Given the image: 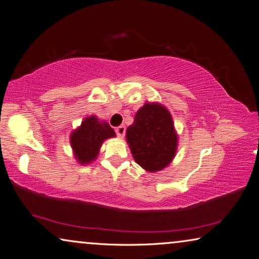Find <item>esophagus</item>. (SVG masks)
<instances>
[{
  "instance_id": "obj_1",
  "label": "esophagus",
  "mask_w": 259,
  "mask_h": 259,
  "mask_svg": "<svg viewBox=\"0 0 259 259\" xmlns=\"http://www.w3.org/2000/svg\"><path fill=\"white\" fill-rule=\"evenodd\" d=\"M114 131H115L116 136H118V137H121V138H122V137H123V136H124V134H125V126H124V125H119V126H116Z\"/></svg>"
}]
</instances>
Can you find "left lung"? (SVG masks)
Masks as SVG:
<instances>
[{
    "instance_id": "8db88e82",
    "label": "left lung",
    "mask_w": 259,
    "mask_h": 259,
    "mask_svg": "<svg viewBox=\"0 0 259 259\" xmlns=\"http://www.w3.org/2000/svg\"><path fill=\"white\" fill-rule=\"evenodd\" d=\"M126 141L135 160L143 168L148 171L165 168L173 160L177 147L168 110L158 103H146L126 129Z\"/></svg>"
}]
</instances>
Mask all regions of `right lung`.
I'll list each match as a JSON object with an SVG mask.
<instances>
[{
	"mask_svg": "<svg viewBox=\"0 0 259 259\" xmlns=\"http://www.w3.org/2000/svg\"><path fill=\"white\" fill-rule=\"evenodd\" d=\"M114 136V130L108 122H100L94 115L86 118L79 128L70 136V145L76 159L82 165L93 161L103 141Z\"/></svg>",
	"mask_w": 259,
	"mask_h": 259,
	"instance_id": "obj_1",
	"label": "right lung"
}]
</instances>
